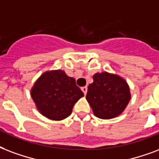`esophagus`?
<instances>
[{"mask_svg": "<svg viewBox=\"0 0 159 159\" xmlns=\"http://www.w3.org/2000/svg\"><path fill=\"white\" fill-rule=\"evenodd\" d=\"M81 89H82L83 93H84V95H85L86 93H87V89H88V88H87L86 86H84V87H82V88H81Z\"/></svg>", "mask_w": 159, "mask_h": 159, "instance_id": "34e87169", "label": "esophagus"}]
</instances>
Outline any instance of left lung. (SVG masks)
Returning a JSON list of instances; mask_svg holds the SVG:
<instances>
[{
    "label": "left lung",
    "mask_w": 159,
    "mask_h": 159,
    "mask_svg": "<svg viewBox=\"0 0 159 159\" xmlns=\"http://www.w3.org/2000/svg\"><path fill=\"white\" fill-rule=\"evenodd\" d=\"M86 99L93 114L102 119H114L124 111L131 99L127 81L116 74L104 71L93 75Z\"/></svg>",
    "instance_id": "left-lung-1"
}]
</instances>
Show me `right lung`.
I'll list each match as a JSON object with an SVG mask.
<instances>
[{
	"mask_svg": "<svg viewBox=\"0 0 159 159\" xmlns=\"http://www.w3.org/2000/svg\"><path fill=\"white\" fill-rule=\"evenodd\" d=\"M30 96L43 116L55 121L66 119L74 105L84 96L75 80L61 70L45 71L30 89Z\"/></svg>",
	"mask_w": 159,
	"mask_h": 159,
	"instance_id": "add662e5",
	"label": "right lung"
}]
</instances>
